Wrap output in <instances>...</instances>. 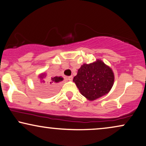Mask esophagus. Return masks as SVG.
I'll use <instances>...</instances> for the list:
<instances>
[{
    "label": "esophagus",
    "instance_id": "obj_1",
    "mask_svg": "<svg viewBox=\"0 0 146 146\" xmlns=\"http://www.w3.org/2000/svg\"><path fill=\"white\" fill-rule=\"evenodd\" d=\"M68 79L69 81H72V79H73V77L71 76H69L68 78Z\"/></svg>",
    "mask_w": 146,
    "mask_h": 146
}]
</instances>
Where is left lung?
I'll return each instance as SVG.
<instances>
[{
  "mask_svg": "<svg viewBox=\"0 0 146 146\" xmlns=\"http://www.w3.org/2000/svg\"><path fill=\"white\" fill-rule=\"evenodd\" d=\"M73 82L82 95L94 101L110 92L114 83V74L109 66L97 59L92 63L83 64Z\"/></svg>",
  "mask_w": 146,
  "mask_h": 146,
  "instance_id": "8db88e82",
  "label": "left lung"
}]
</instances>
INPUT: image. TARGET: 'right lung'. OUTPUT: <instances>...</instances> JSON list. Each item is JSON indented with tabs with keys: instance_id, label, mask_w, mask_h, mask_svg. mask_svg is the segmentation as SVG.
<instances>
[{
	"instance_id": "obj_1",
	"label": "right lung",
	"mask_w": 146,
	"mask_h": 146,
	"mask_svg": "<svg viewBox=\"0 0 146 146\" xmlns=\"http://www.w3.org/2000/svg\"><path fill=\"white\" fill-rule=\"evenodd\" d=\"M46 72H42L39 74L38 78L41 80V84L38 86V89L42 95L48 96L55 92L56 90L55 86L64 79L62 76H52L44 80V79L46 78Z\"/></svg>"
}]
</instances>
